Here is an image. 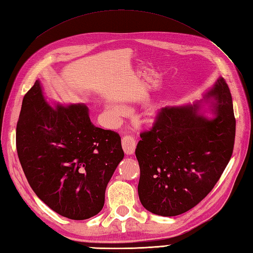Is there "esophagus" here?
<instances>
[{"label":"esophagus","mask_w":253,"mask_h":253,"mask_svg":"<svg viewBox=\"0 0 253 253\" xmlns=\"http://www.w3.org/2000/svg\"><path fill=\"white\" fill-rule=\"evenodd\" d=\"M122 147L126 155H131L135 153L136 140L131 136H125L122 139Z\"/></svg>","instance_id":"34e87169"}]
</instances>
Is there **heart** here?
<instances>
[{
	"instance_id": "obj_1",
	"label": "heart",
	"mask_w": 253,
	"mask_h": 253,
	"mask_svg": "<svg viewBox=\"0 0 253 253\" xmlns=\"http://www.w3.org/2000/svg\"><path fill=\"white\" fill-rule=\"evenodd\" d=\"M107 111H109L112 115L120 116L123 113V109L117 105H107Z\"/></svg>"
}]
</instances>
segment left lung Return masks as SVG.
Here are the masks:
<instances>
[{"instance_id": "8db88e82", "label": "left lung", "mask_w": 253, "mask_h": 253, "mask_svg": "<svg viewBox=\"0 0 253 253\" xmlns=\"http://www.w3.org/2000/svg\"><path fill=\"white\" fill-rule=\"evenodd\" d=\"M214 117L193 105L168 106L158 112L150 130L140 133L136 148L140 166L138 195L148 211L176 216L208 196L232 158L236 120L224 78L204 94Z\"/></svg>"}]
</instances>
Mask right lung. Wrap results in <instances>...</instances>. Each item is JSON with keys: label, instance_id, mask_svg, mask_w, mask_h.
Masks as SVG:
<instances>
[{"label": "right lung", "instance_id": "1", "mask_svg": "<svg viewBox=\"0 0 253 253\" xmlns=\"http://www.w3.org/2000/svg\"><path fill=\"white\" fill-rule=\"evenodd\" d=\"M16 148L38 198L77 221L101 211L106 186L124 158L117 132L95 127L84 104L51 106L39 80L24 96Z\"/></svg>", "mask_w": 253, "mask_h": 253}]
</instances>
